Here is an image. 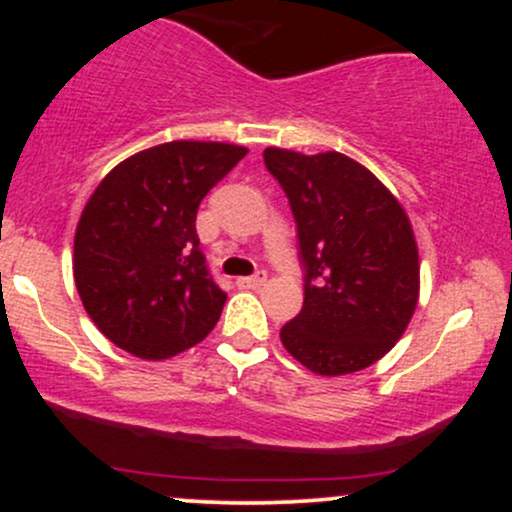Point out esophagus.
<instances>
[{"mask_svg":"<svg viewBox=\"0 0 512 512\" xmlns=\"http://www.w3.org/2000/svg\"><path fill=\"white\" fill-rule=\"evenodd\" d=\"M264 281H267V272L260 269V272H255L252 276H240L238 286L240 289H260Z\"/></svg>","mask_w":512,"mask_h":512,"instance_id":"1","label":"esophagus"}]
</instances>
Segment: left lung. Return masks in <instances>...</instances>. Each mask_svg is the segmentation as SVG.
<instances>
[{
	"label": "left lung",
	"mask_w": 512,
	"mask_h": 512,
	"mask_svg": "<svg viewBox=\"0 0 512 512\" xmlns=\"http://www.w3.org/2000/svg\"><path fill=\"white\" fill-rule=\"evenodd\" d=\"M289 197L303 267V308L281 344L305 368L344 375L383 358L419 301V250L402 204L349 156L264 151Z\"/></svg>",
	"instance_id": "left-lung-1"
}]
</instances>
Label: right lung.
Masks as SVG:
<instances>
[{
	"label": "right lung",
	"instance_id": "obj_1",
	"mask_svg": "<svg viewBox=\"0 0 512 512\" xmlns=\"http://www.w3.org/2000/svg\"><path fill=\"white\" fill-rule=\"evenodd\" d=\"M248 154L219 142H168L134 154L96 187L76 226L74 281L110 342L161 361L202 342L226 293L199 248L197 209Z\"/></svg>",
	"mask_w": 512,
	"mask_h": 512
}]
</instances>
